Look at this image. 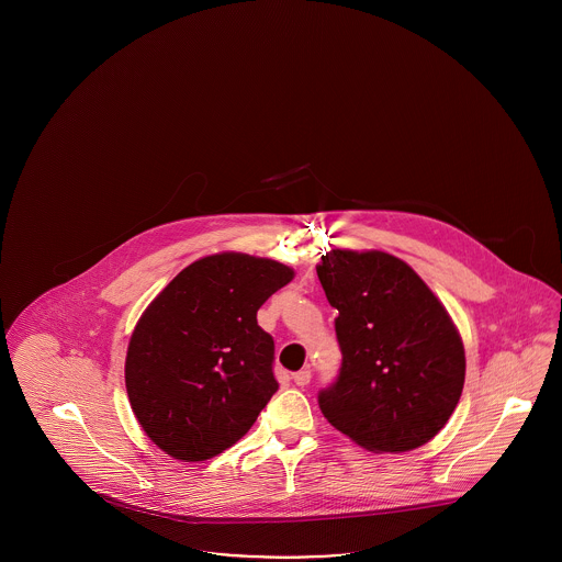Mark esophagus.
Instances as JSON below:
<instances>
[{
  "instance_id": "obj_1",
  "label": "esophagus",
  "mask_w": 562,
  "mask_h": 562,
  "mask_svg": "<svg viewBox=\"0 0 562 562\" xmlns=\"http://www.w3.org/2000/svg\"><path fill=\"white\" fill-rule=\"evenodd\" d=\"M294 383L299 385V387H305L310 381H312V371L310 369H303V371H299V373L293 374Z\"/></svg>"
}]
</instances>
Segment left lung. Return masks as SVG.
<instances>
[{
    "instance_id": "1",
    "label": "left lung",
    "mask_w": 562,
    "mask_h": 562,
    "mask_svg": "<svg viewBox=\"0 0 562 562\" xmlns=\"http://www.w3.org/2000/svg\"><path fill=\"white\" fill-rule=\"evenodd\" d=\"M339 312L337 379L318 404L330 426L374 453L431 440L463 390L465 353L442 303L404 261L379 250H330L316 268Z\"/></svg>"
}]
</instances>
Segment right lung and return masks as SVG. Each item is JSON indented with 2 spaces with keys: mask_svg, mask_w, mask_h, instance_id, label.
<instances>
[{
  "mask_svg": "<svg viewBox=\"0 0 562 562\" xmlns=\"http://www.w3.org/2000/svg\"><path fill=\"white\" fill-rule=\"evenodd\" d=\"M293 269L241 252L183 269L134 328L126 390L164 453L204 461L236 445L278 392L273 337L257 324Z\"/></svg>",
  "mask_w": 562,
  "mask_h": 562,
  "instance_id": "obj_1",
  "label": "right lung"
}]
</instances>
